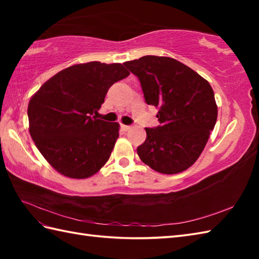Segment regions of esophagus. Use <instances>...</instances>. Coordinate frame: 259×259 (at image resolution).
Instances as JSON below:
<instances>
[{"label": "esophagus", "instance_id": "esophagus-1", "mask_svg": "<svg viewBox=\"0 0 259 259\" xmlns=\"http://www.w3.org/2000/svg\"><path fill=\"white\" fill-rule=\"evenodd\" d=\"M121 129H122L123 131H129L131 129L130 125H124V124H121Z\"/></svg>", "mask_w": 259, "mask_h": 259}]
</instances>
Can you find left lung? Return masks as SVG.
<instances>
[{
	"label": "left lung",
	"mask_w": 259,
	"mask_h": 259,
	"mask_svg": "<svg viewBox=\"0 0 259 259\" xmlns=\"http://www.w3.org/2000/svg\"><path fill=\"white\" fill-rule=\"evenodd\" d=\"M138 78L147 104L159 109L138 156L158 172L184 171L200 156L217 120L210 84L177 60L146 56L123 63Z\"/></svg>",
	"instance_id": "8db88e82"
}]
</instances>
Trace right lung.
Listing matches in <instances>:
<instances>
[{
    "label": "right lung",
    "instance_id": "1",
    "mask_svg": "<svg viewBox=\"0 0 259 259\" xmlns=\"http://www.w3.org/2000/svg\"><path fill=\"white\" fill-rule=\"evenodd\" d=\"M130 73L122 64H75L48 80L29 102L30 135L51 166L67 177L98 172L111 155L119 124L97 119L109 88Z\"/></svg>",
    "mask_w": 259,
    "mask_h": 259
}]
</instances>
